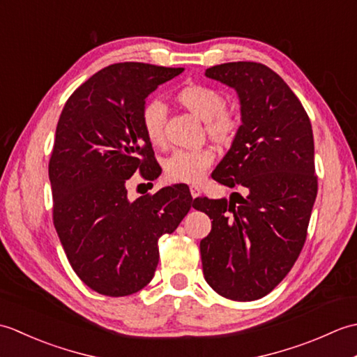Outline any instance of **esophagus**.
<instances>
[{
  "label": "esophagus",
  "instance_id": "obj_1",
  "mask_svg": "<svg viewBox=\"0 0 357 357\" xmlns=\"http://www.w3.org/2000/svg\"><path fill=\"white\" fill-rule=\"evenodd\" d=\"M190 193H192L193 198H198V196L201 195V188L198 185H192L190 187Z\"/></svg>",
  "mask_w": 357,
  "mask_h": 357
}]
</instances>
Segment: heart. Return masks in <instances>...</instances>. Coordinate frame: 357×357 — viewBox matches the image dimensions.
<instances>
[{
  "label": "heart",
  "mask_w": 357,
  "mask_h": 357,
  "mask_svg": "<svg viewBox=\"0 0 357 357\" xmlns=\"http://www.w3.org/2000/svg\"><path fill=\"white\" fill-rule=\"evenodd\" d=\"M174 100L206 121V132L218 144H230L239 128V118L234 112L225 109V100L219 90L206 84H188L178 90ZM165 107L161 101H150L144 105L141 113L142 130L153 146L164 142ZM215 161V151L210 147L196 150H176L165 159V176L176 183L196 184Z\"/></svg>",
  "instance_id": "heart-1"
}]
</instances>
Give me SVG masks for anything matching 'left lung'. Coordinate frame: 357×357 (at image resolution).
<instances>
[{"mask_svg": "<svg viewBox=\"0 0 357 357\" xmlns=\"http://www.w3.org/2000/svg\"><path fill=\"white\" fill-rule=\"evenodd\" d=\"M206 77L234 89L241 126L211 173L245 196L195 199L211 231L199 244L204 278L231 301L268 294L291 270L307 238L317 195L312 123L285 81L267 66H213Z\"/></svg>", "mask_w": 357, "mask_h": 357, "instance_id": "obj_1", "label": "left lung"}]
</instances>
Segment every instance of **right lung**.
<instances>
[{"mask_svg": "<svg viewBox=\"0 0 357 357\" xmlns=\"http://www.w3.org/2000/svg\"><path fill=\"white\" fill-rule=\"evenodd\" d=\"M184 69L144 63L112 64L67 100L49 162L53 224L72 268L96 293L119 298L155 275L158 241L192 208L184 187H164L130 201L136 170L156 174L141 113L158 86Z\"/></svg>", "mask_w": 357, "mask_h": 357, "instance_id": "right-lung-1", "label": "right lung"}]
</instances>
